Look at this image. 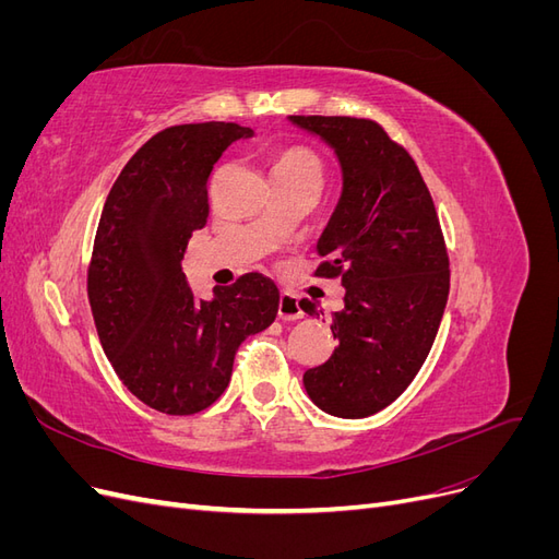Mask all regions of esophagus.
Masks as SVG:
<instances>
[{
    "mask_svg": "<svg viewBox=\"0 0 559 559\" xmlns=\"http://www.w3.org/2000/svg\"><path fill=\"white\" fill-rule=\"evenodd\" d=\"M277 314L284 321H296L302 317V308H300V300L296 294L284 292L280 294V306H277Z\"/></svg>",
    "mask_w": 559,
    "mask_h": 559,
    "instance_id": "esophagus-1",
    "label": "esophagus"
}]
</instances>
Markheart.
Returning <instances> with one entry per match:
<instances>
[{"mask_svg": "<svg viewBox=\"0 0 559 559\" xmlns=\"http://www.w3.org/2000/svg\"><path fill=\"white\" fill-rule=\"evenodd\" d=\"M273 177L286 179H312L317 183L324 181V163L306 146L284 148L273 165Z\"/></svg>", "mask_w": 559, "mask_h": 559, "instance_id": "b5f03b06", "label": "heart"}]
</instances>
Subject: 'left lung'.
<instances>
[{
	"mask_svg": "<svg viewBox=\"0 0 559 559\" xmlns=\"http://www.w3.org/2000/svg\"><path fill=\"white\" fill-rule=\"evenodd\" d=\"M343 167V195L321 233L314 277H341L337 347L302 384L321 411L359 419L394 403L429 357L450 294V261L431 193L413 156L370 118L289 116ZM300 308L319 317L308 298Z\"/></svg>",
	"mask_w": 559,
	"mask_h": 559,
	"instance_id": "1",
	"label": "left lung"
}]
</instances>
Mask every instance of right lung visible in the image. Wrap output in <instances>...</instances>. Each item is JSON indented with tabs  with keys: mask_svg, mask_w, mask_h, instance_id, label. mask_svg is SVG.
Returning a JSON list of instances; mask_svg holds the SVG:
<instances>
[{
	"mask_svg": "<svg viewBox=\"0 0 559 559\" xmlns=\"http://www.w3.org/2000/svg\"><path fill=\"white\" fill-rule=\"evenodd\" d=\"M251 130L210 121L165 128L118 175L88 265V300L116 376L148 408L195 415L226 392L235 352L273 324L275 282L247 273L195 300L181 270L207 222L214 163Z\"/></svg>",
	"mask_w": 559,
	"mask_h": 559,
	"instance_id": "add662e5",
	"label": "right lung"
}]
</instances>
